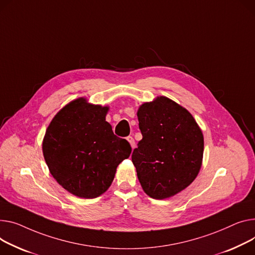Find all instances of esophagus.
Masks as SVG:
<instances>
[{"label":"esophagus","mask_w":255,"mask_h":255,"mask_svg":"<svg viewBox=\"0 0 255 255\" xmlns=\"http://www.w3.org/2000/svg\"><path fill=\"white\" fill-rule=\"evenodd\" d=\"M126 139L129 141V143L131 144L132 148H134V147H135V140H134V138H133L132 136H128Z\"/></svg>","instance_id":"obj_1"}]
</instances>
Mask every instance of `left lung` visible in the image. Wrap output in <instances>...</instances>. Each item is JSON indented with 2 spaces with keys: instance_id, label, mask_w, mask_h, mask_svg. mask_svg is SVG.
<instances>
[{
  "instance_id": "obj_1",
  "label": "left lung",
  "mask_w": 255,
  "mask_h": 255,
  "mask_svg": "<svg viewBox=\"0 0 255 255\" xmlns=\"http://www.w3.org/2000/svg\"><path fill=\"white\" fill-rule=\"evenodd\" d=\"M137 117L142 139L132 152V163L138 180L151 198L174 196L200 171L202 131L188 111L164 96L143 104Z\"/></svg>"
}]
</instances>
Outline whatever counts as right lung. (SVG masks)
Returning <instances> with one entry per match:
<instances>
[{
    "label": "right lung",
    "mask_w": 255,
    "mask_h": 255,
    "mask_svg": "<svg viewBox=\"0 0 255 255\" xmlns=\"http://www.w3.org/2000/svg\"><path fill=\"white\" fill-rule=\"evenodd\" d=\"M108 110L79 98L60 110L47 128L43 154L49 170L77 197L104 194L118 165L131 154L130 143L116 136L106 121Z\"/></svg>",
    "instance_id": "add662e5"
}]
</instances>
